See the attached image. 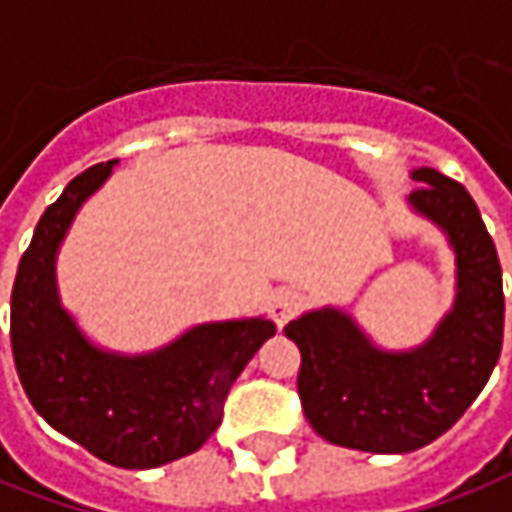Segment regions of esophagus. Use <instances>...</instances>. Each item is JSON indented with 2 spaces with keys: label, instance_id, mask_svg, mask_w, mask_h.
Listing matches in <instances>:
<instances>
[{
  "label": "esophagus",
  "instance_id": "esophagus-1",
  "mask_svg": "<svg viewBox=\"0 0 512 512\" xmlns=\"http://www.w3.org/2000/svg\"><path fill=\"white\" fill-rule=\"evenodd\" d=\"M302 307V293L293 291V288H280V291L271 296V305H268V313L274 318V324L277 327H285L293 316H296V310Z\"/></svg>",
  "mask_w": 512,
  "mask_h": 512
}]
</instances>
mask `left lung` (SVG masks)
Masks as SVG:
<instances>
[{"instance_id": "8db88e82", "label": "left lung", "mask_w": 512, "mask_h": 512, "mask_svg": "<svg viewBox=\"0 0 512 512\" xmlns=\"http://www.w3.org/2000/svg\"><path fill=\"white\" fill-rule=\"evenodd\" d=\"M413 180L424 185L407 202L441 227L457 263L455 305L430 338L385 352L338 307L285 327L302 352L296 385L310 427L374 455H405L441 438L485 388L505 335L502 266L474 199L435 169H416Z\"/></svg>"}]
</instances>
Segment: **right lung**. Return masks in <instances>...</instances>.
<instances>
[{
    "label": "right lung",
    "mask_w": 512,
    "mask_h": 512,
    "mask_svg": "<svg viewBox=\"0 0 512 512\" xmlns=\"http://www.w3.org/2000/svg\"><path fill=\"white\" fill-rule=\"evenodd\" d=\"M113 166L82 171L46 207L13 282L10 343L32 407L57 432L110 466L155 468L216 432L232 382L277 327L263 316L210 321L146 355L88 341L60 305L55 260L77 210Z\"/></svg>",
    "instance_id": "right-lung-1"
}]
</instances>
